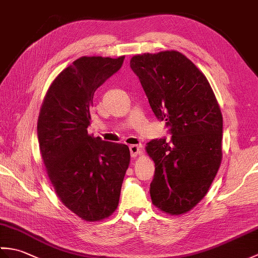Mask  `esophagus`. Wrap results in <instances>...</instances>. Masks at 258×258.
<instances>
[{
    "label": "esophagus",
    "instance_id": "esophagus-1",
    "mask_svg": "<svg viewBox=\"0 0 258 258\" xmlns=\"http://www.w3.org/2000/svg\"><path fill=\"white\" fill-rule=\"evenodd\" d=\"M130 151H131V155H132V157H136V156L143 154V151H142L141 145H131Z\"/></svg>",
    "mask_w": 258,
    "mask_h": 258
}]
</instances>
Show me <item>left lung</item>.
<instances>
[{
  "instance_id": "8db88e82",
  "label": "left lung",
  "mask_w": 258,
  "mask_h": 258,
  "mask_svg": "<svg viewBox=\"0 0 258 258\" xmlns=\"http://www.w3.org/2000/svg\"><path fill=\"white\" fill-rule=\"evenodd\" d=\"M130 64L153 112L172 133L171 142L153 140L145 147L155 163L152 203L168 215H182L204 199L220 168V105L206 76L182 53L138 54Z\"/></svg>"
}]
</instances>
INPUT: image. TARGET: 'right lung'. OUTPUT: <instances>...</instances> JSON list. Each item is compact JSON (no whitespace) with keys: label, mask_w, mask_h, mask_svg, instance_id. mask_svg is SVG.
Listing matches in <instances>:
<instances>
[{"label":"right lung","mask_w":258,"mask_h":258,"mask_svg":"<svg viewBox=\"0 0 258 258\" xmlns=\"http://www.w3.org/2000/svg\"><path fill=\"white\" fill-rule=\"evenodd\" d=\"M125 56H82L51 83L37 119L47 176L59 201L86 222L116 211L131 155L125 144L87 133L95 91L120 69Z\"/></svg>","instance_id":"obj_1"}]
</instances>
